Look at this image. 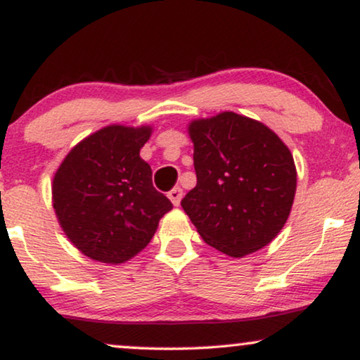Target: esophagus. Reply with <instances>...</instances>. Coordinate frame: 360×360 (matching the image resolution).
Listing matches in <instances>:
<instances>
[{
  "label": "esophagus",
  "mask_w": 360,
  "mask_h": 360,
  "mask_svg": "<svg viewBox=\"0 0 360 360\" xmlns=\"http://www.w3.org/2000/svg\"><path fill=\"white\" fill-rule=\"evenodd\" d=\"M181 196H184V190L179 188V186H176V188H174V190H170V191H169V198H170L172 205H174V206H179V205H180Z\"/></svg>",
  "instance_id": "1"
}]
</instances>
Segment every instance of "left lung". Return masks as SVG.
Instances as JSON below:
<instances>
[{"mask_svg":"<svg viewBox=\"0 0 360 360\" xmlns=\"http://www.w3.org/2000/svg\"><path fill=\"white\" fill-rule=\"evenodd\" d=\"M196 185L181 200L201 238L229 257L272 243L287 223L297 167L285 142L252 117L223 111L188 122Z\"/></svg>","mask_w":360,"mask_h":360,"instance_id":"8db88e82","label":"left lung"}]
</instances>
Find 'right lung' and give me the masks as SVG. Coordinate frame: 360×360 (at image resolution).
Wrapping results in <instances>:
<instances>
[{"label":"right lung","instance_id":"1","mask_svg":"<svg viewBox=\"0 0 360 360\" xmlns=\"http://www.w3.org/2000/svg\"><path fill=\"white\" fill-rule=\"evenodd\" d=\"M152 131L150 124L101 127L73 146L53 174L58 224L91 260L120 265L136 257L174 208L141 157Z\"/></svg>","mask_w":360,"mask_h":360}]
</instances>
